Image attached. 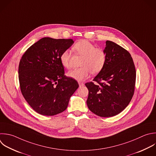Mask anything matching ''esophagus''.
I'll use <instances>...</instances> for the list:
<instances>
[{
  "instance_id": "esophagus-1",
  "label": "esophagus",
  "mask_w": 156,
  "mask_h": 156,
  "mask_svg": "<svg viewBox=\"0 0 156 156\" xmlns=\"http://www.w3.org/2000/svg\"><path fill=\"white\" fill-rule=\"evenodd\" d=\"M79 87H83L84 86V83L81 82H79Z\"/></svg>"
}]
</instances>
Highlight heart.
<instances>
[{
    "label": "heart",
    "instance_id": "obj_1",
    "mask_svg": "<svg viewBox=\"0 0 156 156\" xmlns=\"http://www.w3.org/2000/svg\"><path fill=\"white\" fill-rule=\"evenodd\" d=\"M73 50L77 54L83 55L81 61V68L74 69L67 73V76L77 81H82L87 79L91 72L96 74L104 68L107 55L105 52L101 48H96L95 45L86 40H82L77 42L73 47ZM71 53L68 49L62 52L60 60L62 65L65 68H70Z\"/></svg>",
    "mask_w": 156,
    "mask_h": 156
}]
</instances>
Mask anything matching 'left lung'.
I'll return each mask as SVG.
<instances>
[{"label":"left lung","mask_w":156,"mask_h":156,"mask_svg":"<svg viewBox=\"0 0 156 156\" xmlns=\"http://www.w3.org/2000/svg\"><path fill=\"white\" fill-rule=\"evenodd\" d=\"M105 64L94 78L85 83L89 93L88 108L101 117H111L121 112L129 104L134 93L136 71L129 52L111 41H106L104 49Z\"/></svg>","instance_id":"left-lung-1"}]
</instances>
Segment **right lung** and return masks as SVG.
Listing matches in <instances>:
<instances>
[{
    "label": "right lung",
    "instance_id": "obj_1",
    "mask_svg": "<svg viewBox=\"0 0 156 156\" xmlns=\"http://www.w3.org/2000/svg\"><path fill=\"white\" fill-rule=\"evenodd\" d=\"M74 43L72 39L45 37L32 45L19 65L21 93L37 113L53 116L65 111L79 87L77 82L65 75L61 54Z\"/></svg>",
    "mask_w": 156,
    "mask_h": 156
}]
</instances>
